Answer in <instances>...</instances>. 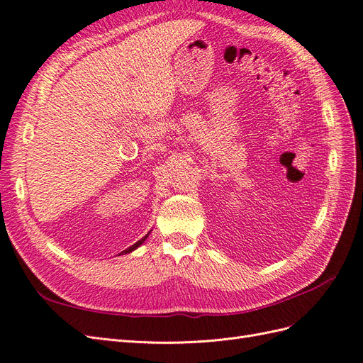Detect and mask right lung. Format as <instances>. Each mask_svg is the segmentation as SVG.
<instances>
[{"label": "right lung", "instance_id": "right-lung-1", "mask_svg": "<svg viewBox=\"0 0 363 363\" xmlns=\"http://www.w3.org/2000/svg\"><path fill=\"white\" fill-rule=\"evenodd\" d=\"M147 236H148V235H147ZM147 236H144V238H142V239H139L136 244H133V245H131V247H128V248H127V250H124L123 252H130V251H133V250H136V248H138L139 245H142V244H144V240L147 239Z\"/></svg>", "mask_w": 363, "mask_h": 363}]
</instances>
